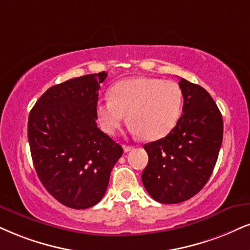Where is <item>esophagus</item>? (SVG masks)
I'll use <instances>...</instances> for the list:
<instances>
[{
  "label": "esophagus",
  "instance_id": "esophagus-1",
  "mask_svg": "<svg viewBox=\"0 0 250 250\" xmlns=\"http://www.w3.org/2000/svg\"><path fill=\"white\" fill-rule=\"evenodd\" d=\"M123 148H124V152H130V150H132L133 149V146H128V145H124V146H123Z\"/></svg>",
  "mask_w": 250,
  "mask_h": 250
}]
</instances>
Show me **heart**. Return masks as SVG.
Returning a JSON list of instances; mask_svg holds the SVG:
<instances>
[{
    "mask_svg": "<svg viewBox=\"0 0 250 250\" xmlns=\"http://www.w3.org/2000/svg\"><path fill=\"white\" fill-rule=\"evenodd\" d=\"M183 94L174 81L156 78H130L110 89V97L96 104V115L105 133L113 135L126 120L135 134L156 140L172 130L180 118Z\"/></svg>",
    "mask_w": 250,
    "mask_h": 250,
    "instance_id": "1",
    "label": "heart"
}]
</instances>
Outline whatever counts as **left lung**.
<instances>
[{"label":"left lung","instance_id":"1","mask_svg":"<svg viewBox=\"0 0 250 250\" xmlns=\"http://www.w3.org/2000/svg\"><path fill=\"white\" fill-rule=\"evenodd\" d=\"M183 113L162 139L144 145L148 163L141 180L153 199L176 204L198 193L210 178L223 143L224 123L211 95L180 80Z\"/></svg>","mask_w":250,"mask_h":250}]
</instances>
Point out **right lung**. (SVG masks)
Instances as JSON below:
<instances>
[{"label":"right lung","instance_id":"obj_1","mask_svg":"<svg viewBox=\"0 0 250 250\" xmlns=\"http://www.w3.org/2000/svg\"><path fill=\"white\" fill-rule=\"evenodd\" d=\"M107 73L47 89L30 111L31 156L40 182L61 204L83 210L103 198L123 148L96 124L98 89Z\"/></svg>","mask_w":250,"mask_h":250}]
</instances>
